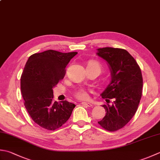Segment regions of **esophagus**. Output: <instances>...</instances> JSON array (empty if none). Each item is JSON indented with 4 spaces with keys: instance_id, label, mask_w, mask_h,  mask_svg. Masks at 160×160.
Returning <instances> with one entry per match:
<instances>
[{
    "instance_id": "obj_1",
    "label": "esophagus",
    "mask_w": 160,
    "mask_h": 160,
    "mask_svg": "<svg viewBox=\"0 0 160 160\" xmlns=\"http://www.w3.org/2000/svg\"><path fill=\"white\" fill-rule=\"evenodd\" d=\"M82 106H84V107H92V105L89 102H82Z\"/></svg>"
}]
</instances>
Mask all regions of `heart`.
Segmentation results:
<instances>
[{
	"label": "heart",
	"instance_id": "heart-1",
	"mask_svg": "<svg viewBox=\"0 0 160 160\" xmlns=\"http://www.w3.org/2000/svg\"><path fill=\"white\" fill-rule=\"evenodd\" d=\"M87 67H96L98 68L101 71V65L99 64L97 62L95 61H91L89 62L88 65H87ZM74 96L76 98L81 100V101H84V100H87L89 98V94L87 91L84 89H78L76 92H75Z\"/></svg>",
	"mask_w": 160,
	"mask_h": 160
}]
</instances>
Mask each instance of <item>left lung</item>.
<instances>
[{
	"mask_svg": "<svg viewBox=\"0 0 160 160\" xmlns=\"http://www.w3.org/2000/svg\"><path fill=\"white\" fill-rule=\"evenodd\" d=\"M97 51V55L107 62L111 72V82L101 94L108 102L102 105L105 116L98 123L113 132L124 127L135 114L142 95V74L126 50L105 47ZM109 99L113 100L112 103H108Z\"/></svg>",
	"mask_w": 160,
	"mask_h": 160,
	"instance_id": "8db88e82",
	"label": "left lung"
}]
</instances>
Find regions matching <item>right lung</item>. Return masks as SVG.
Masks as SVG:
<instances>
[{
  "label": "right lung",
  "instance_id": "1",
  "mask_svg": "<svg viewBox=\"0 0 160 160\" xmlns=\"http://www.w3.org/2000/svg\"><path fill=\"white\" fill-rule=\"evenodd\" d=\"M77 52H61L48 50L30 56L21 77L24 105L34 123L55 130L70 118L73 103L53 101L52 89L63 79L68 62Z\"/></svg>",
  "mask_w": 160,
  "mask_h": 160
}]
</instances>
